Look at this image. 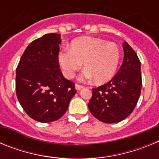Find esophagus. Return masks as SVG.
I'll use <instances>...</instances> for the list:
<instances>
[{
  "instance_id": "obj_1",
  "label": "esophagus",
  "mask_w": 159,
  "mask_h": 159,
  "mask_svg": "<svg viewBox=\"0 0 159 159\" xmlns=\"http://www.w3.org/2000/svg\"><path fill=\"white\" fill-rule=\"evenodd\" d=\"M84 88V86H82V85H80V84H75V89L77 90V91H79V90H80L81 88Z\"/></svg>"
}]
</instances>
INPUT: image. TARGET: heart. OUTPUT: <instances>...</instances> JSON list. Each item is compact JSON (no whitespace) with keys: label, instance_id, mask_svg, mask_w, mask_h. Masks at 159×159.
<instances>
[{"label":"heart","instance_id":"b5f03b06","mask_svg":"<svg viewBox=\"0 0 159 159\" xmlns=\"http://www.w3.org/2000/svg\"><path fill=\"white\" fill-rule=\"evenodd\" d=\"M120 57L116 43L99 38L83 36L71 42L69 50L60 52L59 62L67 78L75 76L84 63L86 70L80 80L86 81L94 78L97 84H104L116 74Z\"/></svg>","mask_w":159,"mask_h":159}]
</instances>
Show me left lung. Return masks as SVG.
Wrapping results in <instances>:
<instances>
[{
	"label": "left lung",
	"mask_w": 159,
	"mask_h": 159,
	"mask_svg": "<svg viewBox=\"0 0 159 159\" xmlns=\"http://www.w3.org/2000/svg\"><path fill=\"white\" fill-rule=\"evenodd\" d=\"M124 57L116 75L104 85L92 88L88 102L91 113L106 123L120 122L134 111L142 88L141 63L134 50L125 41Z\"/></svg>",
	"instance_id": "obj_1"
}]
</instances>
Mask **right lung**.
I'll list each match as a JSON object with an SVG mask.
<instances>
[{
	"label": "right lung",
	"instance_id": "obj_1",
	"mask_svg": "<svg viewBox=\"0 0 159 159\" xmlns=\"http://www.w3.org/2000/svg\"><path fill=\"white\" fill-rule=\"evenodd\" d=\"M60 35L48 33L25 49L16 70L18 101L27 115L40 123L56 121L67 111L76 90L59 64Z\"/></svg>",
	"mask_w": 159,
	"mask_h": 159
}]
</instances>
